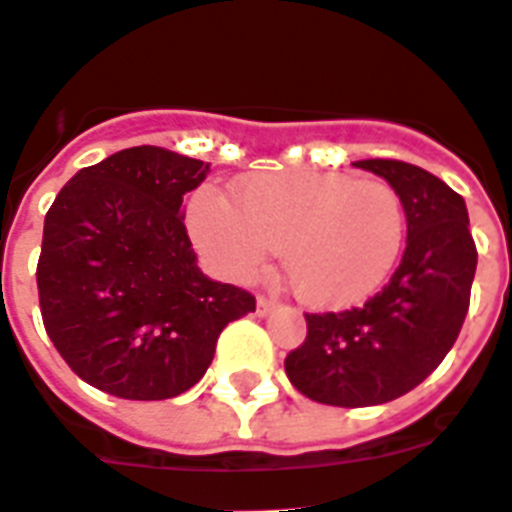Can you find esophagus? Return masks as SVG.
I'll return each mask as SVG.
<instances>
[{
	"label": "esophagus",
	"mask_w": 512,
	"mask_h": 512,
	"mask_svg": "<svg viewBox=\"0 0 512 512\" xmlns=\"http://www.w3.org/2000/svg\"><path fill=\"white\" fill-rule=\"evenodd\" d=\"M277 305H279V300L266 298V295H259V300H256V313H259V316H266V313H272Z\"/></svg>",
	"instance_id": "obj_1"
}]
</instances>
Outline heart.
<instances>
[{
    "label": "heart",
    "mask_w": 512,
    "mask_h": 512,
    "mask_svg": "<svg viewBox=\"0 0 512 512\" xmlns=\"http://www.w3.org/2000/svg\"><path fill=\"white\" fill-rule=\"evenodd\" d=\"M191 233L222 272L253 279L285 251L292 290L313 308H349L381 290L399 261L406 214L386 181L344 173H261L230 196L202 191Z\"/></svg>",
    "instance_id": "heart-1"
}]
</instances>
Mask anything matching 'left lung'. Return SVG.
Instances as JSON below:
<instances>
[{"label":"left lung","mask_w":512,"mask_h":512,"mask_svg":"<svg viewBox=\"0 0 512 512\" xmlns=\"http://www.w3.org/2000/svg\"><path fill=\"white\" fill-rule=\"evenodd\" d=\"M357 168L399 191L404 259L360 308L305 313V342L285 357L287 378L303 396L347 409L399 399L438 368L464 326L476 272L461 194L401 160H360Z\"/></svg>","instance_id":"left-lung-1"}]
</instances>
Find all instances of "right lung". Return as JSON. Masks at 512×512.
Listing matches in <instances>:
<instances>
[{"label":"right lung","instance_id":"obj_1","mask_svg":"<svg viewBox=\"0 0 512 512\" xmlns=\"http://www.w3.org/2000/svg\"><path fill=\"white\" fill-rule=\"evenodd\" d=\"M209 163L129 147L82 168L43 220L36 282L43 326L69 368L131 401L202 381L227 323L256 310L243 287L204 277L183 196Z\"/></svg>","mask_w":512,"mask_h":512}]
</instances>
